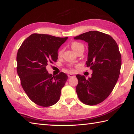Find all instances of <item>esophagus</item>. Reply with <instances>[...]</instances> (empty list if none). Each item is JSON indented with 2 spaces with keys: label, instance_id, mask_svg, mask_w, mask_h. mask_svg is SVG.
Segmentation results:
<instances>
[{
  "label": "esophagus",
  "instance_id": "34e87169",
  "mask_svg": "<svg viewBox=\"0 0 134 134\" xmlns=\"http://www.w3.org/2000/svg\"><path fill=\"white\" fill-rule=\"evenodd\" d=\"M68 77H69V78L74 77H75V75L74 74H72V73H70V74H69V75H68Z\"/></svg>",
  "mask_w": 134,
  "mask_h": 134
}]
</instances>
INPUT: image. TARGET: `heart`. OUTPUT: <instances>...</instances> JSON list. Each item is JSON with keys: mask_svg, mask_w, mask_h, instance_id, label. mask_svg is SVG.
<instances>
[{"mask_svg": "<svg viewBox=\"0 0 134 134\" xmlns=\"http://www.w3.org/2000/svg\"><path fill=\"white\" fill-rule=\"evenodd\" d=\"M71 48L76 52H77V50L80 48V47L83 46V45L81 43L77 42H72L71 43ZM63 49L60 50L59 52V56H62V53H63ZM69 66L71 67L72 65L69 64Z\"/></svg>", "mask_w": 134, "mask_h": 134, "instance_id": "b5f03b06", "label": "heart"}]
</instances>
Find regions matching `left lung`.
<instances>
[{
    "instance_id": "1",
    "label": "left lung",
    "mask_w": 134,
    "mask_h": 134,
    "mask_svg": "<svg viewBox=\"0 0 134 134\" xmlns=\"http://www.w3.org/2000/svg\"><path fill=\"white\" fill-rule=\"evenodd\" d=\"M88 43L86 65L93 71L92 77L77 74L76 92L80 100L87 105H96L111 93L119 79L121 56L116 42L111 36L90 31L74 37Z\"/></svg>"
}]
</instances>
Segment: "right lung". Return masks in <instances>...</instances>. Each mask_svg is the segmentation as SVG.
Segmentation results:
<instances>
[{"label":"right lung","instance_id":"obj_1","mask_svg":"<svg viewBox=\"0 0 134 134\" xmlns=\"http://www.w3.org/2000/svg\"><path fill=\"white\" fill-rule=\"evenodd\" d=\"M68 37L33 34L23 42L17 54V71L28 98L39 106L49 107L59 101L68 77L61 72L49 74L46 66L56 62L58 49Z\"/></svg>","mask_w":134,"mask_h":134}]
</instances>
